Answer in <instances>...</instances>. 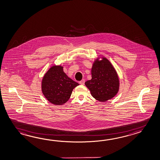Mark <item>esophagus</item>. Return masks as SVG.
<instances>
[{
	"instance_id": "esophagus-1",
	"label": "esophagus",
	"mask_w": 160,
	"mask_h": 160,
	"mask_svg": "<svg viewBox=\"0 0 160 160\" xmlns=\"http://www.w3.org/2000/svg\"><path fill=\"white\" fill-rule=\"evenodd\" d=\"M79 83L81 84V85H84V83H85V80L84 79H82L80 82H79Z\"/></svg>"
}]
</instances>
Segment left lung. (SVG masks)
<instances>
[{
  "label": "left lung",
  "mask_w": 160,
  "mask_h": 160,
  "mask_svg": "<svg viewBox=\"0 0 160 160\" xmlns=\"http://www.w3.org/2000/svg\"><path fill=\"white\" fill-rule=\"evenodd\" d=\"M95 59L91 69L92 78L85 82L92 96L100 102L114 98L120 88V80L114 67L106 58Z\"/></svg>",
  "instance_id": "8db88e82"
}]
</instances>
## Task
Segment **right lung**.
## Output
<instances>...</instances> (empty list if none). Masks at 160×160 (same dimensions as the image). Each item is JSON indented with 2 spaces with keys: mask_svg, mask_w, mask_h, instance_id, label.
<instances>
[{
  "mask_svg": "<svg viewBox=\"0 0 160 160\" xmlns=\"http://www.w3.org/2000/svg\"><path fill=\"white\" fill-rule=\"evenodd\" d=\"M78 85L66 75L62 66L53 65L42 78V91L51 103L60 105L68 101L73 89Z\"/></svg>",
  "mask_w": 160,
  "mask_h": 160,
  "instance_id": "right-lung-1",
  "label": "right lung"
}]
</instances>
